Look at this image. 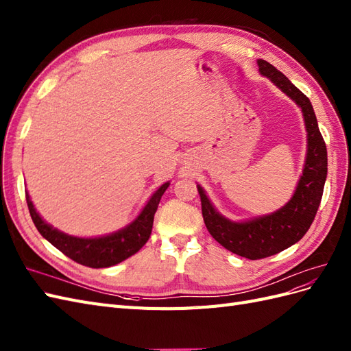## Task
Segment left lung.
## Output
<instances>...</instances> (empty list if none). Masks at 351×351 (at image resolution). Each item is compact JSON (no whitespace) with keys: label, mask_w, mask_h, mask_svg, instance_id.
Returning <instances> with one entry per match:
<instances>
[{"label":"left lung","mask_w":351,"mask_h":351,"mask_svg":"<svg viewBox=\"0 0 351 351\" xmlns=\"http://www.w3.org/2000/svg\"><path fill=\"white\" fill-rule=\"evenodd\" d=\"M258 72L302 108L307 132V149L293 197L274 213L247 220H231L220 215L210 202L204 188L197 184L207 231L216 241L238 256L257 260L274 256L298 243L316 216L328 173L326 145L320 135L310 99L276 67L257 60Z\"/></svg>","instance_id":"left-lung-1"}]
</instances>
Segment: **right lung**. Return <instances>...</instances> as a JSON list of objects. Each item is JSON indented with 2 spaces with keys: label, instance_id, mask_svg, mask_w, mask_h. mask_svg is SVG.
Here are the masks:
<instances>
[{
  "label": "right lung",
  "instance_id": "1",
  "mask_svg": "<svg viewBox=\"0 0 351 351\" xmlns=\"http://www.w3.org/2000/svg\"><path fill=\"white\" fill-rule=\"evenodd\" d=\"M169 185L170 182L167 181L156 189L131 223H128L125 228H120L119 231L101 237H75L58 231L53 225L47 223L41 215L36 212L27 191L26 202L36 229L48 243H51L57 250L75 260L76 263L98 269L110 267L123 262V260L134 256L144 247L149 235H152L154 213L158 207L160 198H162Z\"/></svg>",
  "mask_w": 351,
  "mask_h": 351
}]
</instances>
